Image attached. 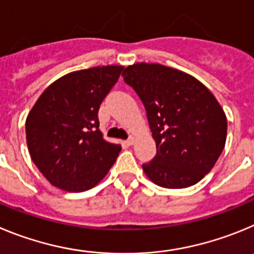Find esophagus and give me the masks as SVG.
<instances>
[{
	"label": "esophagus",
	"instance_id": "1",
	"mask_svg": "<svg viewBox=\"0 0 254 254\" xmlns=\"http://www.w3.org/2000/svg\"><path fill=\"white\" fill-rule=\"evenodd\" d=\"M134 141H135L134 136H129V138L127 139V145H132V144H134Z\"/></svg>",
	"mask_w": 254,
	"mask_h": 254
}]
</instances>
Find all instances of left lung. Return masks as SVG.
<instances>
[{"mask_svg":"<svg viewBox=\"0 0 254 254\" xmlns=\"http://www.w3.org/2000/svg\"><path fill=\"white\" fill-rule=\"evenodd\" d=\"M147 111L157 153L143 170L155 185L184 189L211 171L227 140V118L211 92L187 73L136 63L123 72Z\"/></svg>","mask_w":254,"mask_h":254,"instance_id":"8db88e82","label":"left lung"}]
</instances>
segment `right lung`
<instances>
[{"instance_id": "add662e5", "label": "right lung", "mask_w": 254, "mask_h": 254, "mask_svg": "<svg viewBox=\"0 0 254 254\" xmlns=\"http://www.w3.org/2000/svg\"><path fill=\"white\" fill-rule=\"evenodd\" d=\"M123 67H93L52 83L26 119L31 159L54 186L82 192L99 184L122 147L104 140L99 109L118 82Z\"/></svg>"}]
</instances>
